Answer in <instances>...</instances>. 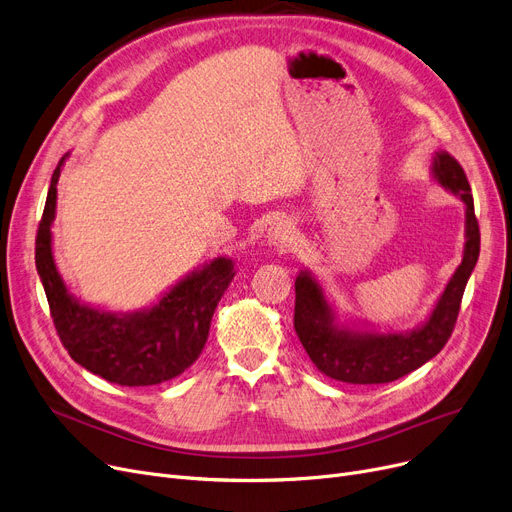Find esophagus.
Segmentation results:
<instances>
[{
	"label": "esophagus",
	"instance_id": "obj_1",
	"mask_svg": "<svg viewBox=\"0 0 512 512\" xmlns=\"http://www.w3.org/2000/svg\"><path fill=\"white\" fill-rule=\"evenodd\" d=\"M265 240H268V247L270 249H276V251H291L295 249V226L291 224L288 219H280L276 221V224L270 226L268 230V236H265Z\"/></svg>",
	"mask_w": 512,
	"mask_h": 512
}]
</instances>
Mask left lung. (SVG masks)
<instances>
[{"mask_svg":"<svg viewBox=\"0 0 512 512\" xmlns=\"http://www.w3.org/2000/svg\"><path fill=\"white\" fill-rule=\"evenodd\" d=\"M431 177L464 205V249L460 265L425 322L410 330L381 332L364 322L347 320L339 316L314 272H299L295 280L297 337L309 360L330 379L353 385L391 383L435 358L448 343L466 282L479 259L481 236L469 180L450 152L437 150L433 154Z\"/></svg>","mask_w":512,"mask_h":512,"instance_id":"1","label":"left lung"}]
</instances>
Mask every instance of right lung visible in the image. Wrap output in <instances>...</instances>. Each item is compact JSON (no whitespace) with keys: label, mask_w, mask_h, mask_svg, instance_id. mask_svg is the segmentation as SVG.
Listing matches in <instances>:
<instances>
[{"label":"right lung","mask_w":512,"mask_h":512,"mask_svg":"<svg viewBox=\"0 0 512 512\" xmlns=\"http://www.w3.org/2000/svg\"><path fill=\"white\" fill-rule=\"evenodd\" d=\"M54 169L46 209L35 240V265L46 291L58 337L71 358L102 379L123 387H148L188 370L209 337L213 311L236 276L230 257L205 261L161 297L136 311H108L81 303L64 284L52 249L58 177Z\"/></svg>","instance_id":"1"}]
</instances>
